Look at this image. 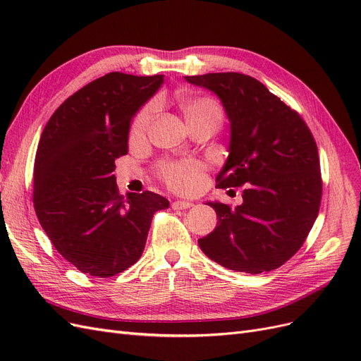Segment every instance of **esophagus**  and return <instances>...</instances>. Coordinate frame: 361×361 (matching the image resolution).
Here are the masks:
<instances>
[{"label":"esophagus","mask_w":361,"mask_h":361,"mask_svg":"<svg viewBox=\"0 0 361 361\" xmlns=\"http://www.w3.org/2000/svg\"><path fill=\"white\" fill-rule=\"evenodd\" d=\"M192 206V203L191 202H187V200H176V202H173L171 203V207L173 209H188V207H191Z\"/></svg>","instance_id":"34e87169"}]
</instances>
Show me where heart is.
Instances as JSON below:
<instances>
[{
    "label": "heart",
    "mask_w": 361,
    "mask_h": 361,
    "mask_svg": "<svg viewBox=\"0 0 361 361\" xmlns=\"http://www.w3.org/2000/svg\"><path fill=\"white\" fill-rule=\"evenodd\" d=\"M178 108L190 128L202 123L220 125L223 113L220 105L209 96L179 93L176 97ZM155 106L147 105L135 117L130 134L140 137L145 134L152 117H154ZM159 174L170 188L179 192H192L197 190L203 180V166L195 161H176L164 162L159 167Z\"/></svg>",
    "instance_id": "1"
}]
</instances>
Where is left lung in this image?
<instances>
[{"label": "left lung", "mask_w": 361, "mask_h": 361, "mask_svg": "<svg viewBox=\"0 0 361 361\" xmlns=\"http://www.w3.org/2000/svg\"><path fill=\"white\" fill-rule=\"evenodd\" d=\"M185 80L220 97L231 122L228 157L216 187L244 185L239 206L207 202L218 224L199 245L228 269H276L301 248L319 212L321 167L310 129L253 76L221 72Z\"/></svg>", "instance_id": "1"}]
</instances>
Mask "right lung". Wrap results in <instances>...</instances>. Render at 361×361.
<instances>
[{
	"instance_id": "right-lung-1",
	"label": "right lung",
	"mask_w": 361,
	"mask_h": 361,
	"mask_svg": "<svg viewBox=\"0 0 361 361\" xmlns=\"http://www.w3.org/2000/svg\"><path fill=\"white\" fill-rule=\"evenodd\" d=\"M162 82L164 75L106 73L69 96L43 129L35 209L52 245L84 274L105 279L134 265L154 214L169 207L152 191L123 197L113 174L133 117Z\"/></svg>"
}]
</instances>
